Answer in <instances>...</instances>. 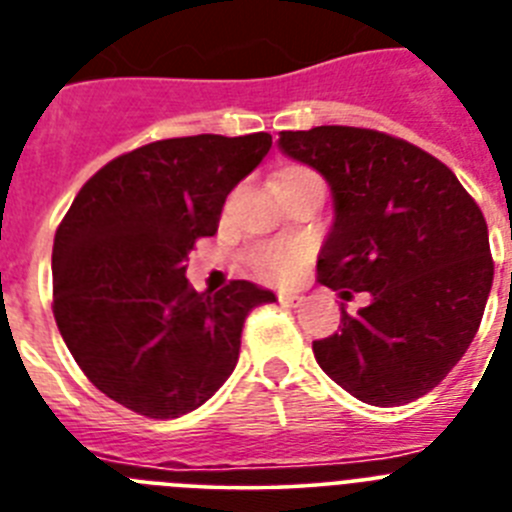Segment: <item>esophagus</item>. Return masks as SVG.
I'll use <instances>...</instances> for the list:
<instances>
[{
    "label": "esophagus",
    "instance_id": "1",
    "mask_svg": "<svg viewBox=\"0 0 512 512\" xmlns=\"http://www.w3.org/2000/svg\"><path fill=\"white\" fill-rule=\"evenodd\" d=\"M279 302L287 307H297V305H302V297L295 295V292H282V295H279Z\"/></svg>",
    "mask_w": 512,
    "mask_h": 512
}]
</instances>
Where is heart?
Masks as SVG:
<instances>
[{"mask_svg": "<svg viewBox=\"0 0 512 512\" xmlns=\"http://www.w3.org/2000/svg\"><path fill=\"white\" fill-rule=\"evenodd\" d=\"M297 174H310L305 166H289L279 174V179ZM253 274H259L261 279H274V282H289L295 279L300 266L305 264V251L295 243H274V246H261L248 256Z\"/></svg>", "mask_w": 512, "mask_h": 512, "instance_id": "1", "label": "heart"}]
</instances>
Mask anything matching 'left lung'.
I'll list each match as a JSON object with an SVG mask.
<instances>
[{
	"label": "left lung",
	"instance_id": "1",
	"mask_svg": "<svg viewBox=\"0 0 512 512\" xmlns=\"http://www.w3.org/2000/svg\"><path fill=\"white\" fill-rule=\"evenodd\" d=\"M279 148L333 192L318 282L372 295L356 315L341 307L338 333L312 341L320 369L377 408L418 400L482 323L495 274L485 215L449 166L395 135L320 125L284 130Z\"/></svg>",
	"mask_w": 512,
	"mask_h": 512
}]
</instances>
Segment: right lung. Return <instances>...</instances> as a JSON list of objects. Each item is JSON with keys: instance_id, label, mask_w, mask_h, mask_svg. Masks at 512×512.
I'll return each mask as SVG.
<instances>
[{"instance_id": "right-lung-1", "label": "right lung", "mask_w": 512, "mask_h": 512, "mask_svg": "<svg viewBox=\"0 0 512 512\" xmlns=\"http://www.w3.org/2000/svg\"><path fill=\"white\" fill-rule=\"evenodd\" d=\"M271 135H189L112 158L79 189L53 241V315L99 392L146 418H179L233 374L253 307L274 292L187 282L189 251L217 233L225 197Z\"/></svg>"}]
</instances>
